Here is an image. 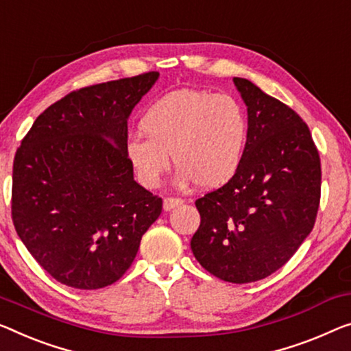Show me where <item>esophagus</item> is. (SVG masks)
I'll return each instance as SVG.
<instances>
[{
  "instance_id": "obj_1",
  "label": "esophagus",
  "mask_w": 351,
  "mask_h": 351,
  "mask_svg": "<svg viewBox=\"0 0 351 351\" xmlns=\"http://www.w3.org/2000/svg\"><path fill=\"white\" fill-rule=\"evenodd\" d=\"M182 200L181 198H176V197H167L164 198V209L165 211H170V209H173L175 206L181 205Z\"/></svg>"
}]
</instances>
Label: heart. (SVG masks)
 I'll use <instances>...</instances> for the list:
<instances>
[{"label": "heart", "instance_id": "heart-1", "mask_svg": "<svg viewBox=\"0 0 351 351\" xmlns=\"http://www.w3.org/2000/svg\"><path fill=\"white\" fill-rule=\"evenodd\" d=\"M140 128L146 137L125 142V158L145 187H158L178 167V184L195 181L203 189L226 186L238 173L247 146V114L228 94L176 90L145 110Z\"/></svg>", "mask_w": 351, "mask_h": 351}]
</instances>
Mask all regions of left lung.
Returning <instances> with one entry per match:
<instances>
[{
	"mask_svg": "<svg viewBox=\"0 0 351 351\" xmlns=\"http://www.w3.org/2000/svg\"><path fill=\"white\" fill-rule=\"evenodd\" d=\"M247 107V146L238 173L198 198L191 249L208 273L232 284L265 279L309 237L320 205V156L300 114L234 77Z\"/></svg>",
	"mask_w": 351,
	"mask_h": 351,
	"instance_id": "8db88e82",
	"label": "left lung"
}]
</instances>
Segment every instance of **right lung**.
<instances>
[{
    "instance_id": "right-lung-1",
    "label": "right lung",
    "mask_w": 351,
    "mask_h": 351,
    "mask_svg": "<svg viewBox=\"0 0 351 351\" xmlns=\"http://www.w3.org/2000/svg\"><path fill=\"white\" fill-rule=\"evenodd\" d=\"M159 72L72 91L40 113L15 153L12 222L53 279L97 290L121 279L162 198L134 180L128 118Z\"/></svg>"
}]
</instances>
